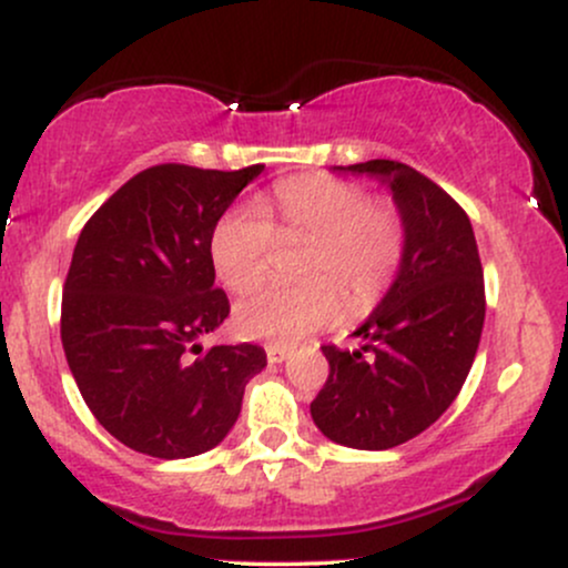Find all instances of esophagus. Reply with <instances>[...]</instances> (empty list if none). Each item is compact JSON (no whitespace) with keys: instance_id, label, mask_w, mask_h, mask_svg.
I'll return each instance as SVG.
<instances>
[{"instance_id":"obj_1","label":"esophagus","mask_w":568,"mask_h":568,"mask_svg":"<svg viewBox=\"0 0 568 568\" xmlns=\"http://www.w3.org/2000/svg\"><path fill=\"white\" fill-rule=\"evenodd\" d=\"M288 355H291L288 347H280V344H272V347H266V361H270L272 366H275V363H283Z\"/></svg>"}]
</instances>
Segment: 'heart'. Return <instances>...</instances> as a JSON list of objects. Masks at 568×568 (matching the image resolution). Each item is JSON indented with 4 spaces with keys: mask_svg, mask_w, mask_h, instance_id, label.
<instances>
[{
    "mask_svg": "<svg viewBox=\"0 0 568 568\" xmlns=\"http://www.w3.org/2000/svg\"><path fill=\"white\" fill-rule=\"evenodd\" d=\"M280 234L312 243L298 285H258L234 306L245 338L293 344L323 328L338 312L334 285L352 312L379 296L403 253V224L387 205H371L361 186L336 179H293L277 186ZM272 224L262 207H234L219 221L211 256L232 291L258 283L270 262ZM326 280L323 281L322 277Z\"/></svg>",
    "mask_w": 568,
    "mask_h": 568,
    "instance_id": "b5f03b06",
    "label": "heart"
}]
</instances>
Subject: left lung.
<instances>
[{
  "mask_svg": "<svg viewBox=\"0 0 568 568\" xmlns=\"http://www.w3.org/2000/svg\"><path fill=\"white\" fill-rule=\"evenodd\" d=\"M393 194L403 253L389 288L355 328L357 349L323 347L331 374L310 403L328 440L387 452L438 422L470 374L486 317L484 266L467 213L393 160L334 168Z\"/></svg>",
  "mask_w": 568,
  "mask_h": 568,
  "instance_id": "1",
  "label": "left lung"
}]
</instances>
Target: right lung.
Instances as JSON below:
<instances>
[{
    "label": "right lung",
    "mask_w": 568,
    "mask_h": 568,
    "mask_svg": "<svg viewBox=\"0 0 568 568\" xmlns=\"http://www.w3.org/2000/svg\"><path fill=\"white\" fill-rule=\"evenodd\" d=\"M264 165L149 168L93 213L63 285L61 342L77 387L116 440L158 459L216 448L266 366L256 344H213L230 315L211 240Z\"/></svg>",
    "instance_id": "add662e5"
}]
</instances>
